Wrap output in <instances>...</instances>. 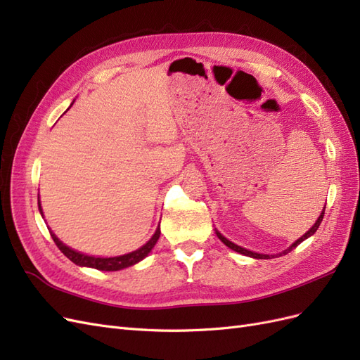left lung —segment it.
Listing matches in <instances>:
<instances>
[{"label":"left lung","mask_w":360,"mask_h":360,"mask_svg":"<svg viewBox=\"0 0 360 360\" xmlns=\"http://www.w3.org/2000/svg\"><path fill=\"white\" fill-rule=\"evenodd\" d=\"M324 210H326V207H324ZM324 210H323V212L320 214V217H318V220L315 221V224L312 226V228L307 231L303 237H300L299 240H297L295 243H292L288 249L286 250H283L282 253H277V255H261V253H255V252H250V250H248V249H244V248H241V245H237V244H233L232 241H229L228 238H224L223 235L215 229V233H217V237L220 238V241H223L226 245H228L229 249H232V250H235V252H238V253H241V255H245V256H250V258H255V259H270V258H277V256H282V255H286V253H290L292 249H295L297 245H299L300 243H303L306 238H309L311 235H314L315 232H316V229H318V226L321 224V221H323V217H324Z\"/></svg>","instance_id":"1"}]
</instances>
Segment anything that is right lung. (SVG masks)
I'll use <instances>...</instances> for the list:
<instances>
[{"mask_svg":"<svg viewBox=\"0 0 360 360\" xmlns=\"http://www.w3.org/2000/svg\"><path fill=\"white\" fill-rule=\"evenodd\" d=\"M37 203H39L40 214L44 215L42 208H40V200ZM49 233H51V237H53L57 248L61 250V253H63L66 258H69L74 264H77L79 266H91V269H96V270H101V271H117V270H122V269H127V266L134 265V264L140 262L141 259H145L146 256L149 255V252L153 249V245L157 244L161 231H160V226H158V229L155 231V233L152 235V238L145 245H141L140 249L131 252V253L122 255V256H115V258H96V256H89V255H84V253H79L77 250H72L70 248H68L66 244H63L56 237V233H53L51 231H49Z\"/></svg>","mask_w":360,"mask_h":360,"instance_id":"add662e5","label":"right lung"}]
</instances>
